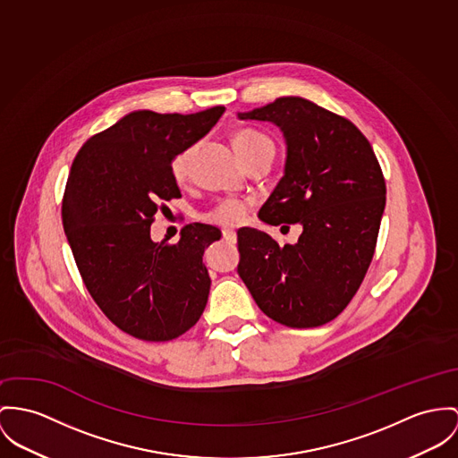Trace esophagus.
Instances as JSON below:
<instances>
[{
  "label": "esophagus",
  "mask_w": 458,
  "mask_h": 458,
  "mask_svg": "<svg viewBox=\"0 0 458 458\" xmlns=\"http://www.w3.org/2000/svg\"><path fill=\"white\" fill-rule=\"evenodd\" d=\"M223 239L226 241V242H230V244H235L237 242V233H235V230H223Z\"/></svg>",
  "instance_id": "esophagus-1"
}]
</instances>
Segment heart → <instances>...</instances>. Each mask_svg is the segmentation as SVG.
<instances>
[{
    "label": "heart",
    "instance_id": "b5f03b06",
    "mask_svg": "<svg viewBox=\"0 0 458 458\" xmlns=\"http://www.w3.org/2000/svg\"><path fill=\"white\" fill-rule=\"evenodd\" d=\"M263 142H272L267 136L250 131V129H242L233 136V146L237 149V153L242 157L247 151L254 149L256 146L263 144ZM190 157H191V149H184L179 155L174 157L173 164H171V174L176 179L177 182L184 181L188 176V165H190ZM247 212H249V202L241 200V199H226L221 200L211 212H208L206 219L211 221L214 225H221V226H235L239 223H242L246 219Z\"/></svg>",
    "mask_w": 458,
    "mask_h": 458
}]
</instances>
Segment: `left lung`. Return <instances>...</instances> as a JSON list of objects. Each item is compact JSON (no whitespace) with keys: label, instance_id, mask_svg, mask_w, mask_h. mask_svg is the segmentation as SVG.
Returning a JSON list of instances; mask_svg holds the SVG:
<instances>
[{"label":"left lung","instance_id":"8db88e82","mask_svg":"<svg viewBox=\"0 0 458 458\" xmlns=\"http://www.w3.org/2000/svg\"><path fill=\"white\" fill-rule=\"evenodd\" d=\"M237 116L274 123L285 140L284 176L258 217L303 228L296 244L284 246L241 228L237 272L276 322L322 326L351 303L373 259L387 193L380 164L351 120L303 98H279Z\"/></svg>","mask_w":458,"mask_h":458}]
</instances>
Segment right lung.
<instances>
[{"label":"right lung","instance_id":"1","mask_svg":"<svg viewBox=\"0 0 458 458\" xmlns=\"http://www.w3.org/2000/svg\"><path fill=\"white\" fill-rule=\"evenodd\" d=\"M223 106L179 114L140 109L92 136L71 165L63 225L90 296L122 331L169 342L202 316L211 277L204 250L221 230L191 223L177 244L153 242L149 230L162 202L179 199L171 164L200 141Z\"/></svg>","mask_w":458,"mask_h":458}]
</instances>
